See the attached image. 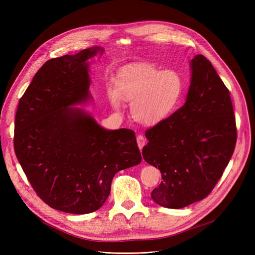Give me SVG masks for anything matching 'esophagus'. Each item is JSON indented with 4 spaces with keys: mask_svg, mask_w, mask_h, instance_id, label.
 Masks as SVG:
<instances>
[{
    "mask_svg": "<svg viewBox=\"0 0 255 255\" xmlns=\"http://www.w3.org/2000/svg\"><path fill=\"white\" fill-rule=\"evenodd\" d=\"M136 140H137L138 147H139V149L141 150V149L143 148L144 145H145V142H146V139H145L142 135H138V136H137V138H136Z\"/></svg>",
    "mask_w": 255,
    "mask_h": 255,
    "instance_id": "1",
    "label": "esophagus"
}]
</instances>
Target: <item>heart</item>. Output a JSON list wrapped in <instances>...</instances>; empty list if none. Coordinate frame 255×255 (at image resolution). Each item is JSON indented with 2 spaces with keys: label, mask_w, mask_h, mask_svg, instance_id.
<instances>
[{
  "label": "heart",
  "mask_w": 255,
  "mask_h": 255,
  "mask_svg": "<svg viewBox=\"0 0 255 255\" xmlns=\"http://www.w3.org/2000/svg\"><path fill=\"white\" fill-rule=\"evenodd\" d=\"M183 94V80L173 69L161 70L150 62L122 67L116 88L109 89V99L116 110L122 100L131 103L132 117L145 125H154L167 118Z\"/></svg>",
  "instance_id": "1"
}]
</instances>
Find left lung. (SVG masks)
<instances>
[{
	"label": "left lung",
	"mask_w": 255,
	"mask_h": 255,
	"mask_svg": "<svg viewBox=\"0 0 255 255\" xmlns=\"http://www.w3.org/2000/svg\"><path fill=\"white\" fill-rule=\"evenodd\" d=\"M187 102L145 132L144 160L160 170L153 201L180 209L208 197L234 152L237 129L233 105L212 63L202 54L192 60Z\"/></svg>",
	"instance_id": "1"
}]
</instances>
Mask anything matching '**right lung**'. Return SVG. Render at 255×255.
I'll return each mask as SVG.
<instances>
[{"label":"right lung","mask_w":255,"mask_h":255,"mask_svg":"<svg viewBox=\"0 0 255 255\" xmlns=\"http://www.w3.org/2000/svg\"><path fill=\"white\" fill-rule=\"evenodd\" d=\"M99 46L47 60L19 101L14 149L34 192L49 207L89 214L103 206L114 175L141 162L133 130H106L81 109L88 59Z\"/></svg>","instance_id":"add662e5"}]
</instances>
